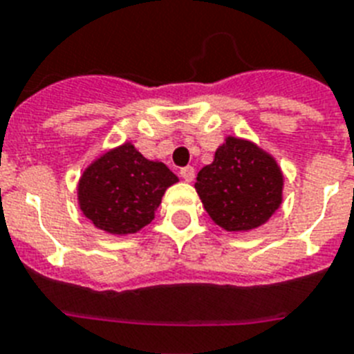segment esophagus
Here are the masks:
<instances>
[{
    "label": "esophagus",
    "mask_w": 354,
    "mask_h": 354,
    "mask_svg": "<svg viewBox=\"0 0 354 354\" xmlns=\"http://www.w3.org/2000/svg\"><path fill=\"white\" fill-rule=\"evenodd\" d=\"M180 177H183L186 183H192V180L195 179V170L192 168V166H186V168H183V170H180Z\"/></svg>",
    "instance_id": "esophagus-1"
}]
</instances>
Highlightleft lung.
<instances>
[{
    "label": "left lung",
    "instance_id": "1",
    "mask_svg": "<svg viewBox=\"0 0 354 354\" xmlns=\"http://www.w3.org/2000/svg\"><path fill=\"white\" fill-rule=\"evenodd\" d=\"M284 175L275 157L248 139L226 137L195 189L212 221L226 232H251L282 204Z\"/></svg>",
    "mask_w": 354,
    "mask_h": 354
}]
</instances>
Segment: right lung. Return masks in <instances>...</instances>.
I'll return each mask as SVG.
<instances>
[{
  "instance_id": "obj_1",
  "label": "right lung",
  "mask_w": 354,
  "mask_h": 354,
  "mask_svg": "<svg viewBox=\"0 0 354 354\" xmlns=\"http://www.w3.org/2000/svg\"><path fill=\"white\" fill-rule=\"evenodd\" d=\"M177 175L165 162L142 157L131 142L90 162L77 184L79 208L110 235H130L150 224Z\"/></svg>"
}]
</instances>
